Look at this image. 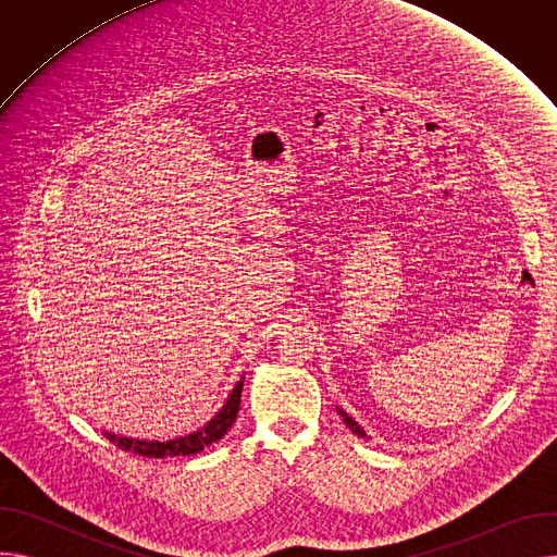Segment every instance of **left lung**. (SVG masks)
Returning <instances> with one entry per match:
<instances>
[{"mask_svg":"<svg viewBox=\"0 0 557 557\" xmlns=\"http://www.w3.org/2000/svg\"><path fill=\"white\" fill-rule=\"evenodd\" d=\"M337 412H339V417H342V419H344V423H346V425H348V428H350V432H355V434H357V436H361V438H366V432H363V428H361V425H359V423H357V421H355V419H352V417H348V414H346V412H344V410H342V408H337Z\"/></svg>","mask_w":557,"mask_h":557,"instance_id":"obj_1","label":"left lung"}]
</instances>
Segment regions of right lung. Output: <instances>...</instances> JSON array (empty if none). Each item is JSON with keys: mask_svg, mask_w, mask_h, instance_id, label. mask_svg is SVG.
I'll return each mask as SVG.
<instances>
[{"mask_svg": "<svg viewBox=\"0 0 557 557\" xmlns=\"http://www.w3.org/2000/svg\"><path fill=\"white\" fill-rule=\"evenodd\" d=\"M243 385H245V376L235 383V387L231 389V394L226 396L224 406L220 408V412L200 430L178 436V438H170V441H143V438H129V436H119L114 432H103L106 438L110 443H114L116 447L125 449V451H134L138 456H147V458H165V456H191L202 451L205 447H209L211 443L220 441L228 428L235 423L237 410H240V396H243Z\"/></svg>", "mask_w": 557, "mask_h": 557, "instance_id": "1", "label": "right lung"}]
</instances>
